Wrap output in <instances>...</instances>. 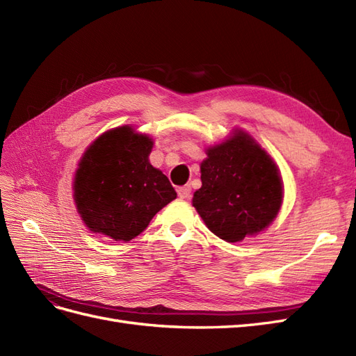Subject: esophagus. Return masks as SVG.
Masks as SVG:
<instances>
[{"label": "esophagus", "instance_id": "34e87169", "mask_svg": "<svg viewBox=\"0 0 356 356\" xmlns=\"http://www.w3.org/2000/svg\"><path fill=\"white\" fill-rule=\"evenodd\" d=\"M178 196L179 199H190L191 196V187L190 186H182L178 188Z\"/></svg>", "mask_w": 356, "mask_h": 356}]
</instances>
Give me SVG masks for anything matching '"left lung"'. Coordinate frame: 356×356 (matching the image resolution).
Segmentation results:
<instances>
[{
  "instance_id": "8db88e82",
  "label": "left lung",
  "mask_w": 356,
  "mask_h": 356,
  "mask_svg": "<svg viewBox=\"0 0 356 356\" xmlns=\"http://www.w3.org/2000/svg\"><path fill=\"white\" fill-rule=\"evenodd\" d=\"M207 154L193 207L208 229L232 243L267 229L284 197L282 178L272 157L243 131L209 147Z\"/></svg>"
}]
</instances>
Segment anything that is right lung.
<instances>
[{
    "instance_id": "1",
    "label": "right lung",
    "mask_w": 356,
    "mask_h": 356,
    "mask_svg": "<svg viewBox=\"0 0 356 356\" xmlns=\"http://www.w3.org/2000/svg\"><path fill=\"white\" fill-rule=\"evenodd\" d=\"M153 139L131 126L111 129L89 145L74 178V200L89 230L129 242L177 197L148 160Z\"/></svg>"
}]
</instances>
